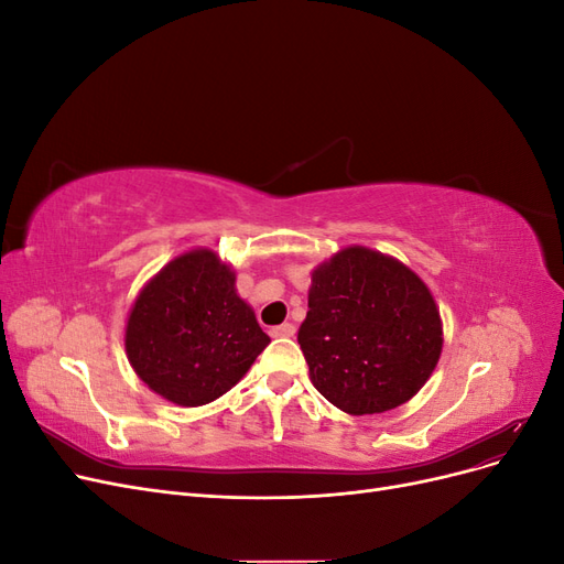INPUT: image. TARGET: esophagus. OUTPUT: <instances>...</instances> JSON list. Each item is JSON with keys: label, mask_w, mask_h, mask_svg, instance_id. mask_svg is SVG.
I'll return each mask as SVG.
<instances>
[{"label": "esophagus", "mask_w": 564, "mask_h": 564, "mask_svg": "<svg viewBox=\"0 0 564 564\" xmlns=\"http://www.w3.org/2000/svg\"><path fill=\"white\" fill-rule=\"evenodd\" d=\"M294 334H296V327L292 322H284V324H280V327L270 329V336H275V338H292Z\"/></svg>", "instance_id": "1"}]
</instances>
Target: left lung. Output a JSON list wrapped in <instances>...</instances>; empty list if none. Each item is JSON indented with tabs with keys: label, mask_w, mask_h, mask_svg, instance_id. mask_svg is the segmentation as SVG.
I'll list each match as a JSON object with an SVG mask.
<instances>
[{
	"label": "left lung",
	"mask_w": 564,
	"mask_h": 564,
	"mask_svg": "<svg viewBox=\"0 0 564 564\" xmlns=\"http://www.w3.org/2000/svg\"><path fill=\"white\" fill-rule=\"evenodd\" d=\"M299 344L313 386L352 416L412 400L440 360L442 322L416 272L348 247L313 272Z\"/></svg>",
	"instance_id": "1"
}]
</instances>
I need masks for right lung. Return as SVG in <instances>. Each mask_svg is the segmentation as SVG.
<instances>
[{"label":"right lung","instance_id":"obj_1","mask_svg":"<svg viewBox=\"0 0 564 564\" xmlns=\"http://www.w3.org/2000/svg\"><path fill=\"white\" fill-rule=\"evenodd\" d=\"M270 344L209 249L162 268L135 299L124 346L133 371L169 402L199 406L228 392Z\"/></svg>","mask_w":564,"mask_h":564}]
</instances>
